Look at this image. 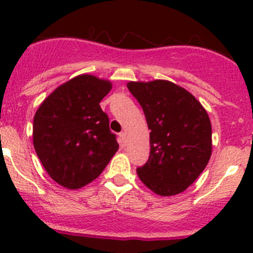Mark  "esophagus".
Returning <instances> with one entry per match:
<instances>
[{
  "label": "esophagus",
  "mask_w": 253,
  "mask_h": 253,
  "mask_svg": "<svg viewBox=\"0 0 253 253\" xmlns=\"http://www.w3.org/2000/svg\"><path fill=\"white\" fill-rule=\"evenodd\" d=\"M120 139H121V143H124V144H126V142H127V134L125 133V132H121V133H120Z\"/></svg>",
  "instance_id": "34e87169"
}]
</instances>
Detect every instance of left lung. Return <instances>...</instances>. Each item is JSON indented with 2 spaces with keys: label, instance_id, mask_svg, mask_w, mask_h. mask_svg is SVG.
Wrapping results in <instances>:
<instances>
[{
  "label": "left lung",
  "instance_id": "obj_1",
  "mask_svg": "<svg viewBox=\"0 0 253 253\" xmlns=\"http://www.w3.org/2000/svg\"><path fill=\"white\" fill-rule=\"evenodd\" d=\"M150 129L148 162L141 181L159 196H174L192 185L211 155V125L202 104L182 86L164 79L128 82Z\"/></svg>",
  "mask_w": 253,
  "mask_h": 253
}]
</instances>
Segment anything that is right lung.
Segmentation results:
<instances>
[{
  "label": "right lung",
  "mask_w": 253,
  "mask_h": 253,
  "mask_svg": "<svg viewBox=\"0 0 253 253\" xmlns=\"http://www.w3.org/2000/svg\"><path fill=\"white\" fill-rule=\"evenodd\" d=\"M110 81L81 75L61 84L39 106L33 144L42 167L58 185L78 190L95 180L119 149L100 101Z\"/></svg>",
  "instance_id": "right-lung-1"
}]
</instances>
